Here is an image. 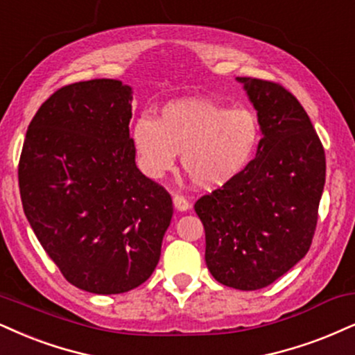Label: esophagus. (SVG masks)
<instances>
[{
    "label": "esophagus",
    "instance_id": "obj_1",
    "mask_svg": "<svg viewBox=\"0 0 355 355\" xmlns=\"http://www.w3.org/2000/svg\"><path fill=\"white\" fill-rule=\"evenodd\" d=\"M173 204H174V207H176V211H179V212H186V211H189V209H191L189 200H187L186 198H182V196H179V194L173 196Z\"/></svg>",
    "mask_w": 355,
    "mask_h": 355
}]
</instances>
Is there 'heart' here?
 I'll use <instances>...</instances> for the list:
<instances>
[{
    "mask_svg": "<svg viewBox=\"0 0 355 355\" xmlns=\"http://www.w3.org/2000/svg\"><path fill=\"white\" fill-rule=\"evenodd\" d=\"M139 168L153 179L179 163L199 189L225 186L250 163L260 141V123L247 108H229L205 98H179L161 108L157 120L143 115L131 126Z\"/></svg>",
    "mask_w": 355,
    "mask_h": 355,
    "instance_id": "1",
    "label": "heart"
}]
</instances>
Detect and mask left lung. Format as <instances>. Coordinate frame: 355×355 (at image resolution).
Listing matches in <instances>:
<instances>
[{"label":"left lung","instance_id":"left-lung-1","mask_svg":"<svg viewBox=\"0 0 355 355\" xmlns=\"http://www.w3.org/2000/svg\"><path fill=\"white\" fill-rule=\"evenodd\" d=\"M257 110L261 139L239 176L194 209L205 230V263L218 283L253 291L291 270L311 247L326 181L324 148L286 89L237 77Z\"/></svg>","mask_w":355,"mask_h":355}]
</instances>
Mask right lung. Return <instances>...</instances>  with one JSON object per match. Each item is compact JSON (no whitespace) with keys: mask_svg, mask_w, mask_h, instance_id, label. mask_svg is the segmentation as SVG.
Instances as JSON below:
<instances>
[{"mask_svg":"<svg viewBox=\"0 0 355 355\" xmlns=\"http://www.w3.org/2000/svg\"><path fill=\"white\" fill-rule=\"evenodd\" d=\"M133 90L115 78L65 85L26 133L19 192L29 225L69 283L95 295L146 282L173 200L135 163Z\"/></svg>","mask_w":355,"mask_h":355,"instance_id":"add662e5","label":"right lung"}]
</instances>
